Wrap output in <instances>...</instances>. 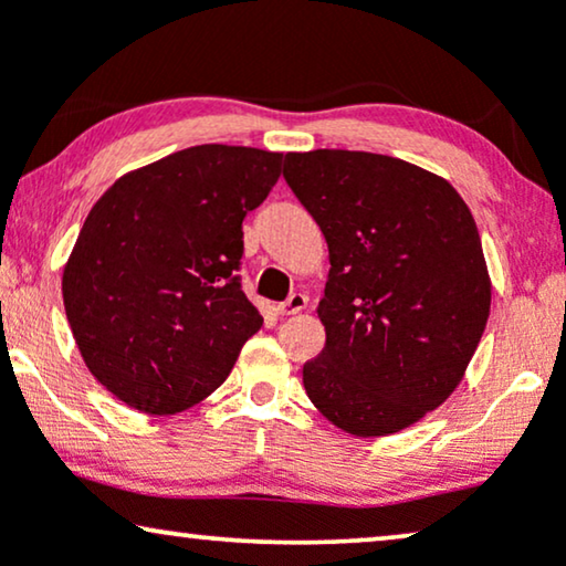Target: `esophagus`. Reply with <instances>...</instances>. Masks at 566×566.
<instances>
[{
    "instance_id": "obj_1",
    "label": "esophagus",
    "mask_w": 566,
    "mask_h": 566,
    "mask_svg": "<svg viewBox=\"0 0 566 566\" xmlns=\"http://www.w3.org/2000/svg\"><path fill=\"white\" fill-rule=\"evenodd\" d=\"M306 304H308V298L304 296V293H291L289 301H283V304L275 306V314H281V316L298 314V312H304Z\"/></svg>"
}]
</instances>
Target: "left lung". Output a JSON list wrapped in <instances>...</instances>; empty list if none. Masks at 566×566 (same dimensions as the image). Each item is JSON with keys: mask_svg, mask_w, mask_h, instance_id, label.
<instances>
[{"mask_svg": "<svg viewBox=\"0 0 566 566\" xmlns=\"http://www.w3.org/2000/svg\"><path fill=\"white\" fill-rule=\"evenodd\" d=\"M283 177L329 247L308 399L355 438L420 422L461 384L490 319L469 206L443 177L370 151H291Z\"/></svg>", "mask_w": 566, "mask_h": 566, "instance_id": "obj_1", "label": "left lung"}]
</instances>
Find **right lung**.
I'll list each match as a JSON object with an SVG mask.
<instances>
[{"label":"right lung","mask_w":566,"mask_h":566,"mask_svg":"<svg viewBox=\"0 0 566 566\" xmlns=\"http://www.w3.org/2000/svg\"><path fill=\"white\" fill-rule=\"evenodd\" d=\"M283 154L203 144L123 175L92 206L61 277L90 374L146 415L182 412L227 381L262 316L234 275L244 216Z\"/></svg>","instance_id":"right-lung-1"}]
</instances>
